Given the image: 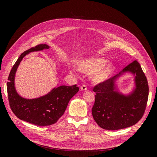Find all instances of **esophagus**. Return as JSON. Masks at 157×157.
Masks as SVG:
<instances>
[{
    "instance_id": "obj_1",
    "label": "esophagus",
    "mask_w": 157,
    "mask_h": 157,
    "mask_svg": "<svg viewBox=\"0 0 157 157\" xmlns=\"http://www.w3.org/2000/svg\"><path fill=\"white\" fill-rule=\"evenodd\" d=\"M81 90L82 91H86L87 90V87L86 85H82L81 86Z\"/></svg>"
}]
</instances>
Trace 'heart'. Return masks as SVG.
Masks as SVG:
<instances>
[{"label":"heart","mask_w":157,"mask_h":157,"mask_svg":"<svg viewBox=\"0 0 157 157\" xmlns=\"http://www.w3.org/2000/svg\"><path fill=\"white\" fill-rule=\"evenodd\" d=\"M107 61L101 57L88 58L76 62V67H70L68 69L75 75H77L78 70L84 74L90 75L92 82L100 84L107 81L114 71V64L111 63H106Z\"/></svg>","instance_id":"obj_1"}]
</instances>
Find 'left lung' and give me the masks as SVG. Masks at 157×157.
Wrapping results in <instances>:
<instances>
[{"instance_id": "8db88e82", "label": "left lung", "mask_w": 157, "mask_h": 157, "mask_svg": "<svg viewBox=\"0 0 157 157\" xmlns=\"http://www.w3.org/2000/svg\"><path fill=\"white\" fill-rule=\"evenodd\" d=\"M126 73L134 76V86L130 92H121L117 81ZM95 102L92 114L101 128L115 130L130 127L142 117L148 97V85L141 66L134 61L118 75L96 86Z\"/></svg>"}]
</instances>
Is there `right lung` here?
I'll return each instance as SVG.
<instances>
[{
    "label": "right lung",
    "mask_w": 157,
    "mask_h": 157,
    "mask_svg": "<svg viewBox=\"0 0 157 157\" xmlns=\"http://www.w3.org/2000/svg\"><path fill=\"white\" fill-rule=\"evenodd\" d=\"M50 46L41 44L21 54L12 67L7 82V93L10 108L20 120L30 124L46 126L54 124L63 115L70 99L78 92L76 85L60 86L54 87L47 94L34 99L21 96L15 86V76L18 67L23 58L31 52L48 49Z\"/></svg>",
    "instance_id": "obj_1"
}]
</instances>
